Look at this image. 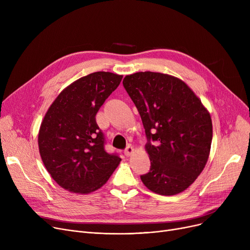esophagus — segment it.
Returning <instances> with one entry per match:
<instances>
[{"label":"esophagus","mask_w":250,"mask_h":250,"mask_svg":"<svg viewBox=\"0 0 250 250\" xmlns=\"http://www.w3.org/2000/svg\"><path fill=\"white\" fill-rule=\"evenodd\" d=\"M134 151H135L134 147H132V146H128V147H126V149L125 150V156L129 157L130 155H132V154L134 153Z\"/></svg>","instance_id":"1"}]
</instances>
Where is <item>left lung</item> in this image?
I'll use <instances>...</instances> for the list:
<instances>
[{"label": "left lung", "mask_w": 250, "mask_h": 250, "mask_svg": "<svg viewBox=\"0 0 250 250\" xmlns=\"http://www.w3.org/2000/svg\"><path fill=\"white\" fill-rule=\"evenodd\" d=\"M124 87L141 115L148 140L150 172L141 179L151 191L174 195L202 173L211 151L212 118L179 78L156 72L126 75Z\"/></svg>", "instance_id": "1"}]
</instances>
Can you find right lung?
Returning a JSON list of instances; mask_svg holds the SVG:
<instances>
[{
	"label": "right lung",
	"instance_id": "1",
	"mask_svg": "<svg viewBox=\"0 0 250 250\" xmlns=\"http://www.w3.org/2000/svg\"><path fill=\"white\" fill-rule=\"evenodd\" d=\"M123 75L95 72L65 87L48 107L38 132L42 160L63 189L86 194L103 187L122 159L104 150L95 116Z\"/></svg>",
	"mask_w": 250,
	"mask_h": 250
}]
</instances>
